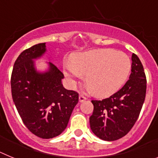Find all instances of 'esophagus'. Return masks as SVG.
<instances>
[{
  "instance_id": "34e87169",
  "label": "esophagus",
  "mask_w": 158,
  "mask_h": 158,
  "mask_svg": "<svg viewBox=\"0 0 158 158\" xmlns=\"http://www.w3.org/2000/svg\"><path fill=\"white\" fill-rule=\"evenodd\" d=\"M86 99H87V98H86L85 96H84L83 95H80V96H79V101H80V102L85 101Z\"/></svg>"
}]
</instances>
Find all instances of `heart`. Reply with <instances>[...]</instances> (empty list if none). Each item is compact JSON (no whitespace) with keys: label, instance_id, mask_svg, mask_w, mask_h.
I'll use <instances>...</instances> for the list:
<instances>
[{"label":"heart","instance_id":"b5f03b06","mask_svg":"<svg viewBox=\"0 0 158 158\" xmlns=\"http://www.w3.org/2000/svg\"><path fill=\"white\" fill-rule=\"evenodd\" d=\"M131 70L126 54L114 49H98L73 56L64 65V73L71 84L81 75L90 91L99 97L111 96L121 89Z\"/></svg>","mask_w":158,"mask_h":158}]
</instances>
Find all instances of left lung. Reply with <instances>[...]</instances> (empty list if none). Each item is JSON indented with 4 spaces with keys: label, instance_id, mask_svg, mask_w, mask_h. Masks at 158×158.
Masks as SVG:
<instances>
[{
    "label": "left lung",
    "instance_id": "1",
    "mask_svg": "<svg viewBox=\"0 0 158 158\" xmlns=\"http://www.w3.org/2000/svg\"><path fill=\"white\" fill-rule=\"evenodd\" d=\"M131 73L123 87L108 98L92 100L89 118L93 133L104 141H115L127 135L139 116L145 101L146 77L139 57L132 54Z\"/></svg>",
    "mask_w": 158,
    "mask_h": 158
}]
</instances>
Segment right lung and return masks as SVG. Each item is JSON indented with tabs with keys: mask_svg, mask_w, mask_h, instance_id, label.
<instances>
[{
	"mask_svg": "<svg viewBox=\"0 0 158 158\" xmlns=\"http://www.w3.org/2000/svg\"><path fill=\"white\" fill-rule=\"evenodd\" d=\"M46 52V43L23 51L14 63L11 89L14 104L27 129L41 139H52L69 123L78 93L63 87L64 75L49 62V70L37 72L33 59Z\"/></svg>",
	"mask_w": 158,
	"mask_h": 158,
	"instance_id": "1",
	"label": "right lung"
}]
</instances>
